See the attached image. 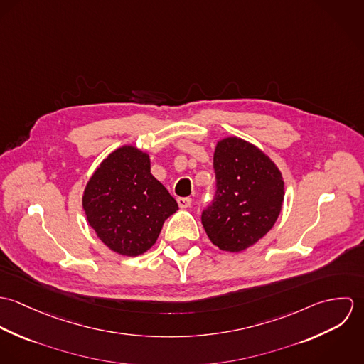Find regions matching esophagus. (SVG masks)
<instances>
[{"mask_svg":"<svg viewBox=\"0 0 364 364\" xmlns=\"http://www.w3.org/2000/svg\"><path fill=\"white\" fill-rule=\"evenodd\" d=\"M178 205L181 208H189L192 205V199L191 198H178Z\"/></svg>","mask_w":364,"mask_h":364,"instance_id":"esophagus-1","label":"esophagus"}]
</instances>
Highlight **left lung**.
I'll return each instance as SVG.
<instances>
[{"mask_svg":"<svg viewBox=\"0 0 364 364\" xmlns=\"http://www.w3.org/2000/svg\"><path fill=\"white\" fill-rule=\"evenodd\" d=\"M213 166L217 189L202 224L215 247L241 252L274 225L284 199L282 172L257 146L238 137L217 143Z\"/></svg>","mask_w":364,"mask_h":364,"instance_id":"8db88e82","label":"left lung"}]
</instances>
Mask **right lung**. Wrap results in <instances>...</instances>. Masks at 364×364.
<instances>
[{"label": "right lung", "mask_w": 364, "mask_h": 364, "mask_svg": "<svg viewBox=\"0 0 364 364\" xmlns=\"http://www.w3.org/2000/svg\"><path fill=\"white\" fill-rule=\"evenodd\" d=\"M150 156L123 146L105 158L90 178L82 208L90 225L116 254L137 257L149 251L176 200L150 171Z\"/></svg>", "instance_id": "add662e5"}]
</instances>
